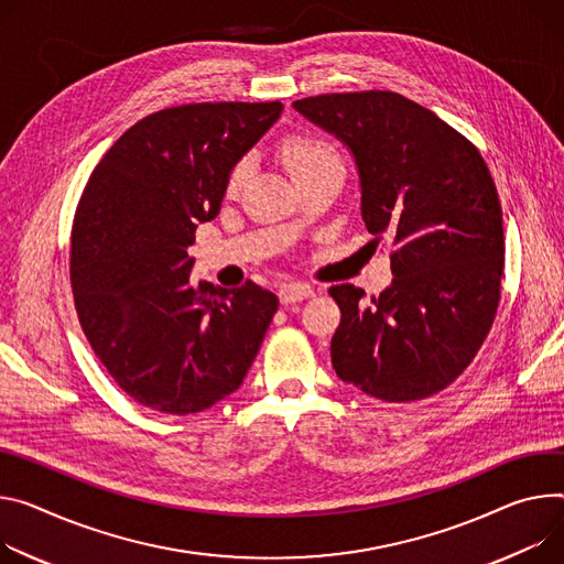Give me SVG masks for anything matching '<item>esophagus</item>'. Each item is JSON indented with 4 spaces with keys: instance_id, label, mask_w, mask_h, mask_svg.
Segmentation results:
<instances>
[{
    "instance_id": "esophagus-1",
    "label": "esophagus",
    "mask_w": 564,
    "mask_h": 564,
    "mask_svg": "<svg viewBox=\"0 0 564 564\" xmlns=\"http://www.w3.org/2000/svg\"><path fill=\"white\" fill-rule=\"evenodd\" d=\"M313 294H315V290H313L311 285L290 283V285H285V288L281 290V303H283V305H292V303H299V301L308 299V296H313Z\"/></svg>"
}]
</instances>
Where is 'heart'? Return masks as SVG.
<instances>
[{
    "label": "heart",
    "mask_w": 564,
    "mask_h": 564,
    "mask_svg": "<svg viewBox=\"0 0 564 564\" xmlns=\"http://www.w3.org/2000/svg\"><path fill=\"white\" fill-rule=\"evenodd\" d=\"M279 155L292 180L311 175L322 169H341V160L337 155V150L333 148V143L315 134H292L283 139V143L279 145ZM249 169H251L249 160H240L231 169L229 182H227L229 193L240 191V186L249 175Z\"/></svg>",
    "instance_id": "obj_1"
}]
</instances>
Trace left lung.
Returning <instances> with one entry per match:
<instances>
[{"label": "left lung", "mask_w": 564, "mask_h": 564, "mask_svg": "<svg viewBox=\"0 0 564 564\" xmlns=\"http://www.w3.org/2000/svg\"><path fill=\"white\" fill-rule=\"evenodd\" d=\"M292 108L348 148L365 227L393 240L380 296L362 303L350 283L328 290L341 311L337 378L387 402L445 389L473 362L499 303L503 227L484 158L395 91L324 94Z\"/></svg>", "instance_id": "1"}]
</instances>
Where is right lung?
<instances>
[{"label": "right lung", "instance_id": "1", "mask_svg": "<svg viewBox=\"0 0 564 564\" xmlns=\"http://www.w3.org/2000/svg\"><path fill=\"white\" fill-rule=\"evenodd\" d=\"M281 112L279 100L155 112L119 137L83 191L69 265L76 313L100 365L155 412L197 414L234 393L279 308L251 281L193 285L188 247Z\"/></svg>", "mask_w": 564, "mask_h": 564}]
</instances>
